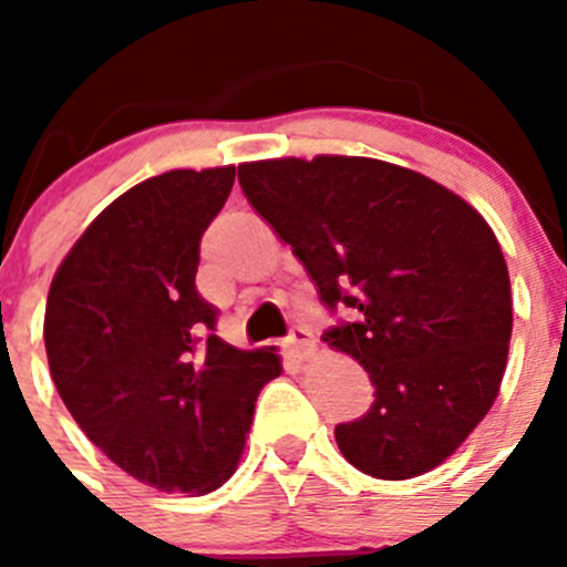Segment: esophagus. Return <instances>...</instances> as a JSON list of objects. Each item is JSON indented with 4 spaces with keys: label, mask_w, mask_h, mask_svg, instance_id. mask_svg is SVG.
I'll use <instances>...</instances> for the list:
<instances>
[{
    "label": "esophagus",
    "mask_w": 567,
    "mask_h": 567,
    "mask_svg": "<svg viewBox=\"0 0 567 567\" xmlns=\"http://www.w3.org/2000/svg\"><path fill=\"white\" fill-rule=\"evenodd\" d=\"M285 346H288L290 357H296V359H307L316 353V340H312V331L301 329V326H296V329L290 331V337L285 340Z\"/></svg>",
    "instance_id": "esophagus-1"
}]
</instances>
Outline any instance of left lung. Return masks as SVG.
<instances>
[{
  "instance_id": "left-lung-1",
  "label": "left lung",
  "mask_w": 567,
  "mask_h": 567,
  "mask_svg": "<svg viewBox=\"0 0 567 567\" xmlns=\"http://www.w3.org/2000/svg\"><path fill=\"white\" fill-rule=\"evenodd\" d=\"M249 205L316 282L357 312L320 340L375 386L340 453L379 480L431 472L499 394L513 331L511 274L488 221L442 183L364 156L266 158L238 167Z\"/></svg>"
}]
</instances>
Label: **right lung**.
Segmentation results:
<instances>
[{
    "label": "right lung",
    "instance_id": "obj_1",
    "mask_svg": "<svg viewBox=\"0 0 567 567\" xmlns=\"http://www.w3.org/2000/svg\"><path fill=\"white\" fill-rule=\"evenodd\" d=\"M236 167L169 169L109 203L56 268L43 320L62 403L90 442L158 491L233 477L277 348L227 346L194 288L199 238Z\"/></svg>",
    "mask_w": 567,
    "mask_h": 567
}]
</instances>
